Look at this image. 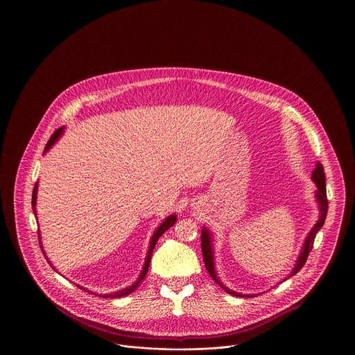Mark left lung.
<instances>
[{"label":"left lung","mask_w":355,"mask_h":355,"mask_svg":"<svg viewBox=\"0 0 355 355\" xmlns=\"http://www.w3.org/2000/svg\"><path fill=\"white\" fill-rule=\"evenodd\" d=\"M311 179L313 182L315 183L317 186V190H315V200L318 203V209H320V218L318 221L315 223V225L311 228V231L307 234V238L304 241V248L301 250V254L297 259V263L293 269V272L290 273L288 277L297 275L302 268H304V262L309 257V253L311 252L313 249V243H314V238L317 235V232L321 230V227L324 225V221L327 218V211H328V200H327V189H325V173H324V168L320 162H317V166L314 168L313 173H311ZM201 246H202V255L203 261H205V266L209 272V275L211 276V279L221 287L224 288L228 294L231 295H235V297H252V295H245V294H238L230 288H227L221 282L220 279L217 277V273H216V269H214V258H213V246H211V234L210 231L203 227L202 232H201ZM286 280V279H284Z\"/></svg>","instance_id":"obj_1"}]
</instances>
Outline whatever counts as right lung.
Here are the masks:
<instances>
[{"label":"right lung","mask_w":355,"mask_h":355,"mask_svg":"<svg viewBox=\"0 0 355 355\" xmlns=\"http://www.w3.org/2000/svg\"><path fill=\"white\" fill-rule=\"evenodd\" d=\"M62 132H64V127H61V128H58L53 135H51V139H49V142L46 144V148H45V152H48L49 149H51V146L54 145V142L62 135ZM37 190H38V183H35V186H34V190H33V210H34V214L37 216V210H35V205H37ZM176 223V214H171V216H168L161 224H159V227L155 230V232L152 235V241H150V246H149V250H148V255H146V258H145V265H144V269H142V272H141V275H139V277L137 279V282L134 283V284H131L130 287H125L124 290H120V291H117V293H113V294H105V295H100V297H103V298H121V297H125V295H128V294H131L132 291H135L137 290V287L141 284V282L146 277V273H148V270H149V265H150V259H152V254L153 250H154V246H155V243H157V241H158V238L166 231V230H169L173 224ZM38 239H40V245H41V250H42V253L45 255V258L48 259V257H46V254L44 252V246H42V242H41V234H40V231H38ZM48 262L51 263V268L54 269V266L51 265V261L48 259ZM80 287V286H79ZM82 290H85V291H87V293H90L89 290H86V288H83V287H80ZM93 294V293H92Z\"/></svg>","instance_id":"1"}]
</instances>
